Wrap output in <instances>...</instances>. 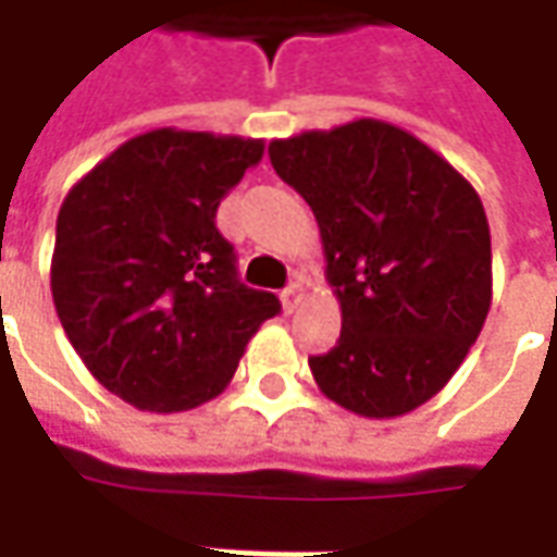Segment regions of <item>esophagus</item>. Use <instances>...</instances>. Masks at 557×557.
<instances>
[{"instance_id":"obj_1","label":"esophagus","mask_w":557,"mask_h":557,"mask_svg":"<svg viewBox=\"0 0 557 557\" xmlns=\"http://www.w3.org/2000/svg\"><path fill=\"white\" fill-rule=\"evenodd\" d=\"M304 297H307V285L297 278V282H290L288 288L282 290V307H285V312H294L300 304H304Z\"/></svg>"}]
</instances>
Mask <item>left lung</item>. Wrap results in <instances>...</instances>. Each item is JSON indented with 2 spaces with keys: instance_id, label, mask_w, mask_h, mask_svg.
<instances>
[{
  "instance_id": "obj_1",
  "label": "left lung",
  "mask_w": 557,
  "mask_h": 557,
  "mask_svg": "<svg viewBox=\"0 0 557 557\" xmlns=\"http://www.w3.org/2000/svg\"><path fill=\"white\" fill-rule=\"evenodd\" d=\"M310 203L341 300V337L310 356L319 391L396 418L446 387L493 300L490 225L471 183L412 133L354 120L269 145Z\"/></svg>"
}]
</instances>
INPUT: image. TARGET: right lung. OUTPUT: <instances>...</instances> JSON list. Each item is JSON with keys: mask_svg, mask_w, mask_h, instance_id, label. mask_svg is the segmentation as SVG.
<instances>
[{"mask_svg": "<svg viewBox=\"0 0 557 557\" xmlns=\"http://www.w3.org/2000/svg\"><path fill=\"white\" fill-rule=\"evenodd\" d=\"M263 139L151 129L123 141L58 210L52 300L86 369L145 412L195 409L232 381L282 310L242 285L216 207Z\"/></svg>", "mask_w": 557, "mask_h": 557, "instance_id": "obj_1", "label": "right lung"}]
</instances>
